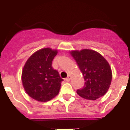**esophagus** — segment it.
Wrapping results in <instances>:
<instances>
[{
    "label": "esophagus",
    "mask_w": 130,
    "mask_h": 130,
    "mask_svg": "<svg viewBox=\"0 0 130 130\" xmlns=\"http://www.w3.org/2000/svg\"><path fill=\"white\" fill-rule=\"evenodd\" d=\"M65 80H66V81H67V82H69V81H70V80H71V76H70V75H68V77H66V79H65Z\"/></svg>",
    "instance_id": "esophagus-1"
}]
</instances>
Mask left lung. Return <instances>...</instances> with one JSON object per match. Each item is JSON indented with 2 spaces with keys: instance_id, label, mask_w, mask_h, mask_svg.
Returning <instances> with one entry per match:
<instances>
[{
  "instance_id": "1",
  "label": "left lung",
  "mask_w": 130,
  "mask_h": 130,
  "mask_svg": "<svg viewBox=\"0 0 130 130\" xmlns=\"http://www.w3.org/2000/svg\"><path fill=\"white\" fill-rule=\"evenodd\" d=\"M71 55L77 63L85 79V85L77 93L85 99L96 100L104 96L109 88L112 72L103 56L90 49L72 51Z\"/></svg>"
}]
</instances>
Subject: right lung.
<instances>
[{"label":"right lung","instance_id":"1","mask_svg":"<svg viewBox=\"0 0 130 130\" xmlns=\"http://www.w3.org/2000/svg\"><path fill=\"white\" fill-rule=\"evenodd\" d=\"M57 53L50 48L40 49L31 55L24 66L23 85L28 96L36 100L48 102L59 92L63 79L52 67Z\"/></svg>","mask_w":130,"mask_h":130}]
</instances>
